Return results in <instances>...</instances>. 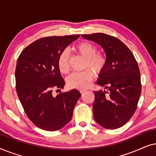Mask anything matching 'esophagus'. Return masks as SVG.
I'll list each match as a JSON object with an SVG mask.
<instances>
[{"label": "esophagus", "mask_w": 156, "mask_h": 156, "mask_svg": "<svg viewBox=\"0 0 156 156\" xmlns=\"http://www.w3.org/2000/svg\"><path fill=\"white\" fill-rule=\"evenodd\" d=\"M80 91L81 94H83V93H84L85 91H86V90H84V89H81V90H80Z\"/></svg>", "instance_id": "1"}]
</instances>
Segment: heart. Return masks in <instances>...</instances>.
<instances>
[{"mask_svg": "<svg viewBox=\"0 0 156 156\" xmlns=\"http://www.w3.org/2000/svg\"><path fill=\"white\" fill-rule=\"evenodd\" d=\"M75 50L85 58L84 68H89L95 73L99 74L106 67L107 58L101 52H97V48L88 42H82L75 46ZM58 67L62 74H66L69 71V55L64 51L58 59ZM91 69H86L82 72H74L67 79V84L71 88L84 89L88 88L92 82L94 72Z\"/></svg>", "mask_w": 156, "mask_h": 156, "instance_id": "obj_1", "label": "heart"}]
</instances>
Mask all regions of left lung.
Here are the masks:
<instances>
[{"mask_svg": "<svg viewBox=\"0 0 156 156\" xmlns=\"http://www.w3.org/2000/svg\"><path fill=\"white\" fill-rule=\"evenodd\" d=\"M101 45L107 58L97 84L108 91H94V119L106 129H116L129 121L137 108L141 93L140 70L133 53L114 36L104 33L82 35Z\"/></svg>", "mask_w": 156, "mask_h": 156, "instance_id": "8db88e82", "label": "left lung"}]
</instances>
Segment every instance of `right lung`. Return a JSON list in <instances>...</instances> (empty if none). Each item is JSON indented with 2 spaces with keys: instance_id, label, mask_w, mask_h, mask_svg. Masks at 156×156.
<instances>
[{
  "instance_id": "add662e5",
  "label": "right lung",
  "mask_w": 156,
  "mask_h": 156,
  "mask_svg": "<svg viewBox=\"0 0 156 156\" xmlns=\"http://www.w3.org/2000/svg\"><path fill=\"white\" fill-rule=\"evenodd\" d=\"M80 35L40 38L27 46L19 55L16 68V89L30 120L49 131L61 129L69 122L76 101L77 89L53 95L65 82L58 67L64 50Z\"/></svg>"
}]
</instances>
